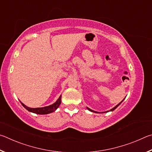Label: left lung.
Returning a JSON list of instances; mask_svg holds the SVG:
<instances>
[{"instance_id": "left-lung-1", "label": "left lung", "mask_w": 152, "mask_h": 152, "mask_svg": "<svg viewBox=\"0 0 152 152\" xmlns=\"http://www.w3.org/2000/svg\"><path fill=\"white\" fill-rule=\"evenodd\" d=\"M123 100H124V99H123ZM123 101H121V102H119V104H118L117 105H116V106H115L114 108H113V109H110V111H113V110H114L115 109H116V108L118 107V106H119V105L121 104V102L123 101ZM87 109H88V110H90V111H91V112H94V113H99V112H96V111H94V110H91V109H89V108H88V107H87ZM107 112H109V111H106V113H107ZM104 113H105V112H104Z\"/></svg>"}]
</instances>
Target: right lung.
Instances as JSON below:
<instances>
[{"mask_svg": "<svg viewBox=\"0 0 152 152\" xmlns=\"http://www.w3.org/2000/svg\"><path fill=\"white\" fill-rule=\"evenodd\" d=\"M61 96L59 97L58 101H56L55 103H53V104H51V105H50V106L45 107H41V108H30V107L25 106V105L23 103H22L21 102H20V103H21V104L25 108V109H26L27 110H29V111H30V112L35 113V114L45 115V114H49V113L54 112L55 110L59 107V106H60V104H61Z\"/></svg>", "mask_w": 152, "mask_h": 152, "instance_id": "obj_1", "label": "right lung"}]
</instances>
